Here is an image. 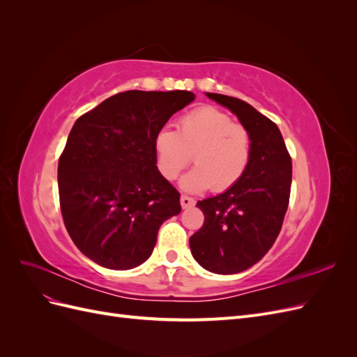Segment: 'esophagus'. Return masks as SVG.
<instances>
[{
  "instance_id": "34e87169",
  "label": "esophagus",
  "mask_w": 357,
  "mask_h": 357,
  "mask_svg": "<svg viewBox=\"0 0 357 357\" xmlns=\"http://www.w3.org/2000/svg\"><path fill=\"white\" fill-rule=\"evenodd\" d=\"M180 202H181L183 208H189V207H193V205H195V199L188 197V195H181Z\"/></svg>"
}]
</instances>
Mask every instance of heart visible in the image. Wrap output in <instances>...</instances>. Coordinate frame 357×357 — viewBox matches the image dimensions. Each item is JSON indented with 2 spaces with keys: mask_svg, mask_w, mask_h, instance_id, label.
Wrapping results in <instances>:
<instances>
[{
  "mask_svg": "<svg viewBox=\"0 0 357 357\" xmlns=\"http://www.w3.org/2000/svg\"><path fill=\"white\" fill-rule=\"evenodd\" d=\"M158 168L167 180H176L193 155L197 167L183 177L181 188L223 192L245 172L252 155L247 128L213 107H201L183 116L178 129L162 128L155 139Z\"/></svg>",
  "mask_w": 357,
  "mask_h": 357,
  "instance_id": "b5f03b06",
  "label": "heart"
}]
</instances>
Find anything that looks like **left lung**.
Instances as JSON below:
<instances>
[{"label": "left lung", "mask_w": 357, "mask_h": 357, "mask_svg": "<svg viewBox=\"0 0 357 357\" xmlns=\"http://www.w3.org/2000/svg\"><path fill=\"white\" fill-rule=\"evenodd\" d=\"M238 116L252 138L243 177L218 197L198 201L204 225L189 240L195 261L215 274H236L268 253L282 231L289 207L291 158L278 126L250 104L207 93Z\"/></svg>", "instance_id": "8db88e82"}]
</instances>
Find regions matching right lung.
I'll return each instance as SVG.
<instances>
[{
    "label": "right lung",
    "instance_id": "right-lung-1",
    "mask_svg": "<svg viewBox=\"0 0 357 357\" xmlns=\"http://www.w3.org/2000/svg\"><path fill=\"white\" fill-rule=\"evenodd\" d=\"M193 100L189 91H126L75 121L59 156V205L73 243L95 264L142 265L160 225L181 211L178 190L156 167L155 139Z\"/></svg>",
    "mask_w": 357,
    "mask_h": 357
}]
</instances>
